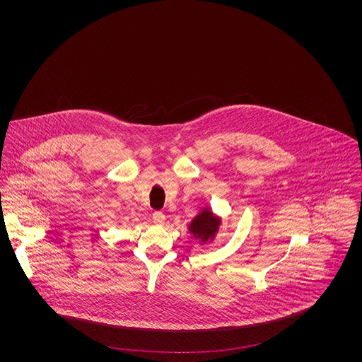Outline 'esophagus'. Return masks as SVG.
Here are the masks:
<instances>
[{"mask_svg": "<svg viewBox=\"0 0 362 362\" xmlns=\"http://www.w3.org/2000/svg\"><path fill=\"white\" fill-rule=\"evenodd\" d=\"M151 218H153V222L156 225H163V222H165V214L163 212H153Z\"/></svg>", "mask_w": 362, "mask_h": 362, "instance_id": "obj_1", "label": "esophagus"}]
</instances>
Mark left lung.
Instances as JSON below:
<instances>
[{"instance_id":"left-lung-1","label":"left lung","mask_w":362,"mask_h":362,"mask_svg":"<svg viewBox=\"0 0 362 362\" xmlns=\"http://www.w3.org/2000/svg\"><path fill=\"white\" fill-rule=\"evenodd\" d=\"M218 226H219V219H216L211 212L204 211L200 215H197V218L192 222L190 230L199 238H202V240H208L215 235V232L218 230Z\"/></svg>"}]
</instances>
